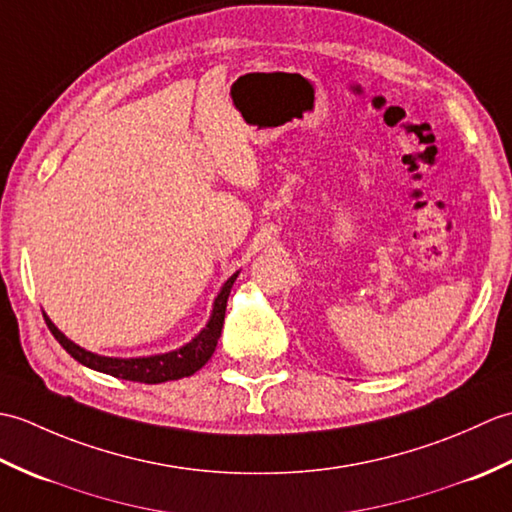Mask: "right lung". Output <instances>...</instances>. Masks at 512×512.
Here are the masks:
<instances>
[{
  "mask_svg": "<svg viewBox=\"0 0 512 512\" xmlns=\"http://www.w3.org/2000/svg\"><path fill=\"white\" fill-rule=\"evenodd\" d=\"M237 279V273L226 281L220 295L215 299L211 321L206 323V328L195 336L191 343L176 352L169 354H158V356H147V358H110V356H99L92 354L83 347L74 345L70 339L54 328V323L43 314L46 319L50 332L54 334V339L61 343V347L68 352L74 361H79L81 365L96 369V372L110 374L114 378H125V380H136V383H147V385H158V383H167V380H178L184 376H191L206 365V361L213 356L217 341H220L222 334V325H224V314H226V301L228 295H231L233 281Z\"/></svg>",
  "mask_w": 512,
  "mask_h": 512,
  "instance_id": "obj_1",
  "label": "right lung"
}]
</instances>
